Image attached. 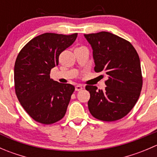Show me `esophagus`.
Listing matches in <instances>:
<instances>
[{"instance_id": "34e87169", "label": "esophagus", "mask_w": 157, "mask_h": 157, "mask_svg": "<svg viewBox=\"0 0 157 157\" xmlns=\"http://www.w3.org/2000/svg\"><path fill=\"white\" fill-rule=\"evenodd\" d=\"M82 89H83V86H82L81 85H77V86H75L76 91H80V90H82Z\"/></svg>"}]
</instances>
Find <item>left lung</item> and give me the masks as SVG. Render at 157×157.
Wrapping results in <instances>:
<instances>
[{
	"mask_svg": "<svg viewBox=\"0 0 157 157\" xmlns=\"http://www.w3.org/2000/svg\"><path fill=\"white\" fill-rule=\"evenodd\" d=\"M84 36L93 48L94 71L108 76L104 90L86 86L90 93V112L101 121L121 119L134 108L140 95L143 77L138 54L131 42L108 32Z\"/></svg>",
	"mask_w": 157,
	"mask_h": 157,
	"instance_id": "obj_1",
	"label": "left lung"
}]
</instances>
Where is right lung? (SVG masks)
I'll list each match as a JSON object with an SVG mask.
<instances>
[{
    "label": "right lung",
    "instance_id": "add662e5",
    "mask_svg": "<svg viewBox=\"0 0 157 157\" xmlns=\"http://www.w3.org/2000/svg\"><path fill=\"white\" fill-rule=\"evenodd\" d=\"M77 33H44L33 38L19 52L14 66V86L19 102L37 122L51 124L64 118L75 87L50 78L63 51Z\"/></svg>",
    "mask_w": 157,
    "mask_h": 157
}]
</instances>
